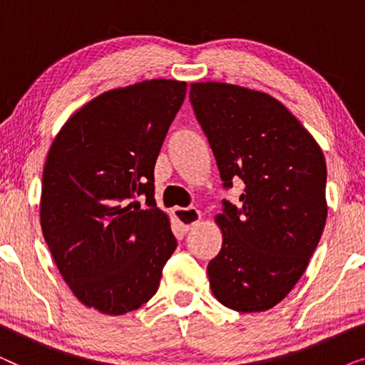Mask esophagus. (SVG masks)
<instances>
[{"label": "esophagus", "mask_w": 365, "mask_h": 365, "mask_svg": "<svg viewBox=\"0 0 365 365\" xmlns=\"http://www.w3.org/2000/svg\"><path fill=\"white\" fill-rule=\"evenodd\" d=\"M174 217H176L179 226L182 227V231H189L201 221V212L196 207H176L174 209Z\"/></svg>", "instance_id": "esophagus-1"}]
</instances>
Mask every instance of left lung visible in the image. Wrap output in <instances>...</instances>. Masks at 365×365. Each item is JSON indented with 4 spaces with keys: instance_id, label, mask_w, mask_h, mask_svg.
Masks as SVG:
<instances>
[{
    "instance_id": "left-lung-1",
    "label": "left lung",
    "mask_w": 365,
    "mask_h": 365,
    "mask_svg": "<svg viewBox=\"0 0 365 365\" xmlns=\"http://www.w3.org/2000/svg\"><path fill=\"white\" fill-rule=\"evenodd\" d=\"M189 99L216 158L224 187L242 179L241 204L216 216L222 247L209 286L222 306L264 312L292 291L327 219L326 159L301 121L271 94L206 81Z\"/></svg>"
}]
</instances>
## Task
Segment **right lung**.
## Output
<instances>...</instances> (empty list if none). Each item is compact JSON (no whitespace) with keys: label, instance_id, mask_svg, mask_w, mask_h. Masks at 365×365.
Wrapping results in <instances>:
<instances>
[{"label":"right lung","instance_id":"obj_1","mask_svg":"<svg viewBox=\"0 0 365 365\" xmlns=\"http://www.w3.org/2000/svg\"><path fill=\"white\" fill-rule=\"evenodd\" d=\"M187 83L146 79L79 108L54 138L43 169L41 229L78 301L108 316L156 294L176 251L154 201V164ZM147 196L143 208L137 201Z\"/></svg>","mask_w":365,"mask_h":365}]
</instances>
